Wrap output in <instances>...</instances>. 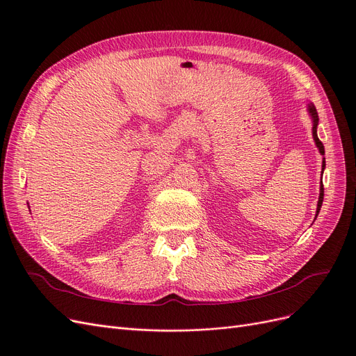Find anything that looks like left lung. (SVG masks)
Segmentation results:
<instances>
[{
  "mask_svg": "<svg viewBox=\"0 0 356 356\" xmlns=\"http://www.w3.org/2000/svg\"><path fill=\"white\" fill-rule=\"evenodd\" d=\"M308 113L312 118V138L315 140V145H317V148L320 151L321 155H324V145L321 143V140L318 139V135H317V126H318V113L317 110H315L314 104H308ZM325 168V158H323V171ZM323 200H324V188H323V183H321V188H320V198H318V204H317V214H315V217L318 216L320 209H321V205H323Z\"/></svg>",
  "mask_w": 356,
  "mask_h": 356,
  "instance_id": "8db88e82",
  "label": "left lung"
}]
</instances>
